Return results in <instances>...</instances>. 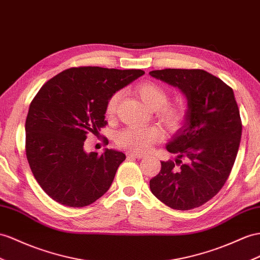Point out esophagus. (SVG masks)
<instances>
[{"label":"esophagus","instance_id":"1","mask_svg":"<svg viewBox=\"0 0 260 260\" xmlns=\"http://www.w3.org/2000/svg\"><path fill=\"white\" fill-rule=\"evenodd\" d=\"M126 155L129 158H143L145 155L143 154H138V152H133V151H127L126 152Z\"/></svg>","mask_w":260,"mask_h":260}]
</instances>
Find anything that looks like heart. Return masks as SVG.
I'll list each match as a JSON object with an SVG mask.
<instances>
[{
    "instance_id": "1",
    "label": "heart",
    "mask_w": 260,
    "mask_h": 260,
    "mask_svg": "<svg viewBox=\"0 0 260 260\" xmlns=\"http://www.w3.org/2000/svg\"><path fill=\"white\" fill-rule=\"evenodd\" d=\"M136 92L146 105L154 110L155 117L168 131L174 132L181 127L187 118V109L181 103L168 102L169 94L161 85L151 81H145L137 85ZM121 99V91L114 92L108 99L105 104L106 116H115ZM161 139L162 132L157 126L142 127V126L129 125L117 133L116 144L119 147L132 151L145 152Z\"/></svg>"
}]
</instances>
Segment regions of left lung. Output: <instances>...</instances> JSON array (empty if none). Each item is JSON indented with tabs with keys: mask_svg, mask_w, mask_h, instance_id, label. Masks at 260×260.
<instances>
[{
	"mask_svg": "<svg viewBox=\"0 0 260 260\" xmlns=\"http://www.w3.org/2000/svg\"><path fill=\"white\" fill-rule=\"evenodd\" d=\"M149 75L178 86L189 105L185 123L167 145L178 159L161 161L159 174L149 181L150 190L171 209L199 208L222 189L237 156L242 119L234 92L202 69L154 70Z\"/></svg>",
	"mask_w": 260,
	"mask_h": 260,
	"instance_id": "obj_1",
	"label": "left lung"
}]
</instances>
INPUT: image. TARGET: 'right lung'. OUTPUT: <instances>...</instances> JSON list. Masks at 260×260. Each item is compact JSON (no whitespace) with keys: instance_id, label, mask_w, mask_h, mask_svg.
<instances>
[{"instance_id":"1","label":"right lung","mask_w":260,"mask_h":260,"mask_svg":"<svg viewBox=\"0 0 260 260\" xmlns=\"http://www.w3.org/2000/svg\"><path fill=\"white\" fill-rule=\"evenodd\" d=\"M144 73L77 67L48 80L32 99L25 123L26 157L37 182L56 202L83 208L110 189L125 154H86L84 141L108 124V99Z\"/></svg>"}]
</instances>
